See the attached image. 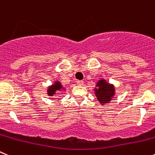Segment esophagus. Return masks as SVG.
<instances>
[{
  "mask_svg": "<svg viewBox=\"0 0 155 155\" xmlns=\"http://www.w3.org/2000/svg\"><path fill=\"white\" fill-rule=\"evenodd\" d=\"M77 84H78V85H83L84 81H77Z\"/></svg>",
  "mask_w": 155,
  "mask_h": 155,
  "instance_id": "obj_1",
  "label": "esophagus"
}]
</instances>
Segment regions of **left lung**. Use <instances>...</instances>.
<instances>
[{
    "label": "left lung",
    "instance_id": "obj_1",
    "mask_svg": "<svg viewBox=\"0 0 155 155\" xmlns=\"http://www.w3.org/2000/svg\"><path fill=\"white\" fill-rule=\"evenodd\" d=\"M97 87L94 89L95 95L101 104H109L115 95L114 85L107 83V81L102 79L97 83Z\"/></svg>",
    "mask_w": 155,
    "mask_h": 155
}]
</instances>
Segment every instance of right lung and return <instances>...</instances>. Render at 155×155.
I'll use <instances>...</instances> for the list:
<instances>
[{
    "instance_id": "1",
    "label": "right lung",
    "mask_w": 155,
    "mask_h": 155,
    "mask_svg": "<svg viewBox=\"0 0 155 155\" xmlns=\"http://www.w3.org/2000/svg\"><path fill=\"white\" fill-rule=\"evenodd\" d=\"M64 89V87L62 86L60 81H54V84L51 86H49L47 89V94L48 96H54L55 92L58 91H62Z\"/></svg>"
}]
</instances>
